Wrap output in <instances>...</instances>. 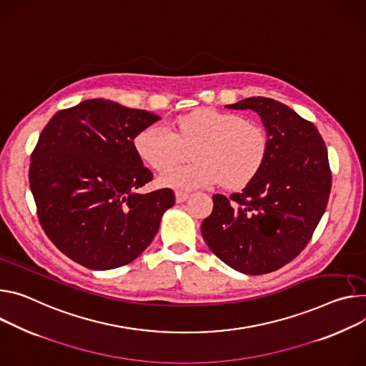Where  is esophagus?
Wrapping results in <instances>:
<instances>
[{
    "mask_svg": "<svg viewBox=\"0 0 366 366\" xmlns=\"http://www.w3.org/2000/svg\"><path fill=\"white\" fill-rule=\"evenodd\" d=\"M188 192L187 191H175V200H177V203H182V202H185L187 198H188Z\"/></svg>",
    "mask_w": 366,
    "mask_h": 366,
    "instance_id": "1",
    "label": "esophagus"
}]
</instances>
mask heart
Listing matches in <instances>:
<instances>
[{"instance_id":"1","label":"heart","mask_w":366,"mask_h":366,"mask_svg":"<svg viewBox=\"0 0 366 366\" xmlns=\"http://www.w3.org/2000/svg\"><path fill=\"white\" fill-rule=\"evenodd\" d=\"M191 147L194 162L169 170ZM134 149L150 168L164 171L159 178L162 185L191 189L222 182L238 189L261 172L270 140L261 125L238 114L200 108L179 117L174 131L160 124L144 128L134 139Z\"/></svg>"}]
</instances>
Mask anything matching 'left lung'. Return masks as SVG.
Here are the masks:
<instances>
[{
    "instance_id": "8db88e82",
    "label": "left lung",
    "mask_w": 366,
    "mask_h": 366,
    "mask_svg": "<svg viewBox=\"0 0 366 366\" xmlns=\"http://www.w3.org/2000/svg\"><path fill=\"white\" fill-rule=\"evenodd\" d=\"M229 109L261 117L270 150L242 192L213 195L202 234L216 257L245 274L279 270L311 241L331 189L327 147L317 127L270 97H248Z\"/></svg>"
}]
</instances>
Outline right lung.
<instances>
[{
  "mask_svg": "<svg viewBox=\"0 0 366 366\" xmlns=\"http://www.w3.org/2000/svg\"><path fill=\"white\" fill-rule=\"evenodd\" d=\"M159 119L89 99L58 111L31 152L29 182L39 223L62 254L87 269L111 270L136 259L175 204L171 188L136 191L153 174L134 139Z\"/></svg>",
  "mask_w": 366,
  "mask_h": 366,
  "instance_id": "obj_1",
  "label": "right lung"
}]
</instances>
